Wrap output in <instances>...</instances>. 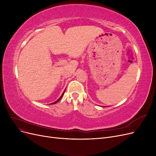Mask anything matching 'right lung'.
Here are the masks:
<instances>
[{
    "mask_svg": "<svg viewBox=\"0 0 156 156\" xmlns=\"http://www.w3.org/2000/svg\"><path fill=\"white\" fill-rule=\"evenodd\" d=\"M64 92H65V90L64 91V92L62 93V96H61L60 98H59V99H58V100H56V101H55V102H53V103H51V104H55V103H57V102H58L59 101H60V99L61 98H62V97L63 96V95H64Z\"/></svg>",
    "mask_w": 156,
    "mask_h": 156,
    "instance_id": "right-lung-1",
    "label": "right lung"
}]
</instances>
